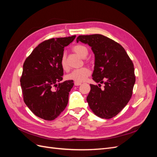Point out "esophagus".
Wrapping results in <instances>:
<instances>
[{
    "label": "esophagus",
    "instance_id": "obj_1",
    "mask_svg": "<svg viewBox=\"0 0 157 157\" xmlns=\"http://www.w3.org/2000/svg\"><path fill=\"white\" fill-rule=\"evenodd\" d=\"M80 84H81V83H79V82H75V86H80Z\"/></svg>",
    "mask_w": 157,
    "mask_h": 157
}]
</instances>
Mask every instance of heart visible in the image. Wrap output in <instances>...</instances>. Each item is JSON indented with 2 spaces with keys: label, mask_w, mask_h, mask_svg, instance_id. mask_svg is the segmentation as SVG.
I'll list each match as a JSON object with an SVG mask.
<instances>
[{
  "label": "heart",
  "mask_w": 157,
  "mask_h": 157,
  "mask_svg": "<svg viewBox=\"0 0 157 157\" xmlns=\"http://www.w3.org/2000/svg\"><path fill=\"white\" fill-rule=\"evenodd\" d=\"M73 50L76 54L82 58H86L88 54V50L86 46L81 44L76 45L73 47ZM61 66L64 71L68 70V66L66 63L65 56L63 55L61 59ZM90 75V70L86 67H82L78 69H75L71 71L70 73L66 75L65 78L67 80H73L75 82H82Z\"/></svg>",
  "instance_id": "obj_1"
}]
</instances>
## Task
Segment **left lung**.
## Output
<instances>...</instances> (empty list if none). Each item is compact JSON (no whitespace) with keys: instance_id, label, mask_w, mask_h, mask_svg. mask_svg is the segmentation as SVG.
Instances as JSON below:
<instances>
[{"instance_id":"left-lung-1","label":"left lung","mask_w":157,"mask_h":157,"mask_svg":"<svg viewBox=\"0 0 157 157\" xmlns=\"http://www.w3.org/2000/svg\"><path fill=\"white\" fill-rule=\"evenodd\" d=\"M77 42L91 47L94 54L92 79L86 100L95 115L109 119L119 113L130 101L136 82L134 67L124 48L115 41L99 34L80 35ZM105 84L104 89L101 84Z\"/></svg>"}]
</instances>
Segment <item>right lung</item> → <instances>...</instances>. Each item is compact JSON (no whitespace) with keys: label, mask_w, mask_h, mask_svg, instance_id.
I'll use <instances>...</instances> for the list:
<instances>
[{"label":"right lung","mask_w":157,"mask_h":157,"mask_svg":"<svg viewBox=\"0 0 157 157\" xmlns=\"http://www.w3.org/2000/svg\"><path fill=\"white\" fill-rule=\"evenodd\" d=\"M75 37L74 35L42 42L23 63L20 79L23 100L28 108L42 119L54 120L68 103L69 92L74 83L73 80L61 82L63 75L61 59L64 47Z\"/></svg>","instance_id":"obj_1"}]
</instances>
